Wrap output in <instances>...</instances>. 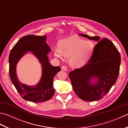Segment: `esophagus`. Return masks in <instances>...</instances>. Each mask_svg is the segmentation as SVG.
Masks as SVG:
<instances>
[{"label": "esophagus", "mask_w": 128, "mask_h": 128, "mask_svg": "<svg viewBox=\"0 0 128 128\" xmlns=\"http://www.w3.org/2000/svg\"><path fill=\"white\" fill-rule=\"evenodd\" d=\"M61 69L62 70H64V71H67L68 70L66 66H62L61 68Z\"/></svg>", "instance_id": "obj_1"}]
</instances>
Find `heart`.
I'll return each mask as SVG.
<instances>
[{
    "instance_id": "obj_1",
    "label": "heart",
    "mask_w": 128,
    "mask_h": 128,
    "mask_svg": "<svg viewBox=\"0 0 128 128\" xmlns=\"http://www.w3.org/2000/svg\"><path fill=\"white\" fill-rule=\"evenodd\" d=\"M59 48L53 49L54 56L59 59L63 57L69 58L70 66L74 68H80L88 62L94 50V43L77 37L72 36L62 40Z\"/></svg>"
}]
</instances>
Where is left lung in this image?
Wrapping results in <instances>:
<instances>
[{
    "label": "left lung",
    "instance_id": "obj_1",
    "mask_svg": "<svg viewBox=\"0 0 128 128\" xmlns=\"http://www.w3.org/2000/svg\"><path fill=\"white\" fill-rule=\"evenodd\" d=\"M79 36L98 42L88 63L69 73L73 90L85 101L100 100L110 91L117 79L121 58L110 40L85 34Z\"/></svg>",
    "mask_w": 128,
    "mask_h": 128
}]
</instances>
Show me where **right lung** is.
I'll return each instance as SVG.
<instances>
[{"label":"right lung","mask_w":128,"mask_h":128,"mask_svg":"<svg viewBox=\"0 0 128 128\" xmlns=\"http://www.w3.org/2000/svg\"><path fill=\"white\" fill-rule=\"evenodd\" d=\"M47 36L28 35L18 40L10 51L9 56V74L13 85L24 100L33 102H42L50 100L54 94V77L61 70L59 66L50 64L47 54L51 51L46 42ZM31 52L39 60L42 66V76L34 86L20 82L16 74V66L22 56Z\"/></svg>","instance_id":"add662e5"}]
</instances>
